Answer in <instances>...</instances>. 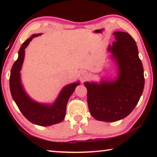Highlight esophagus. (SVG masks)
Listing matches in <instances>:
<instances>
[{"label":"esophagus","mask_w":157,"mask_h":157,"mask_svg":"<svg viewBox=\"0 0 157 157\" xmlns=\"http://www.w3.org/2000/svg\"><path fill=\"white\" fill-rule=\"evenodd\" d=\"M82 76H83V77H82V78H86V76H87V75H88V74H87L86 72H85V71H82Z\"/></svg>","instance_id":"esophagus-1"}]
</instances>
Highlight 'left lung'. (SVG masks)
Instances as JSON below:
<instances>
[{"mask_svg": "<svg viewBox=\"0 0 157 157\" xmlns=\"http://www.w3.org/2000/svg\"><path fill=\"white\" fill-rule=\"evenodd\" d=\"M113 35L116 41L109 45L107 50L116 63V78L84 84L90 113L104 122H115L128 116L139 102L145 84L144 71L134 39L124 32H115Z\"/></svg>", "mask_w": 157, "mask_h": 157, "instance_id": "obj_1", "label": "left lung"}]
</instances>
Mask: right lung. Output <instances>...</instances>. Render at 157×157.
I'll return each mask as SVG.
<instances>
[{
	"instance_id": "right-lung-1",
	"label": "right lung",
	"mask_w": 157,
	"mask_h": 157,
	"mask_svg": "<svg viewBox=\"0 0 157 157\" xmlns=\"http://www.w3.org/2000/svg\"><path fill=\"white\" fill-rule=\"evenodd\" d=\"M41 34H33L21 46L18 52V59L11 69L10 89L13 100L23 115L32 123L46 127L59 123L64 119L69 98L80 83L78 82L66 85L61 90L56 100L52 104L38 102L29 96L21 83L20 71L24 61L25 49L34 37Z\"/></svg>"
}]
</instances>
